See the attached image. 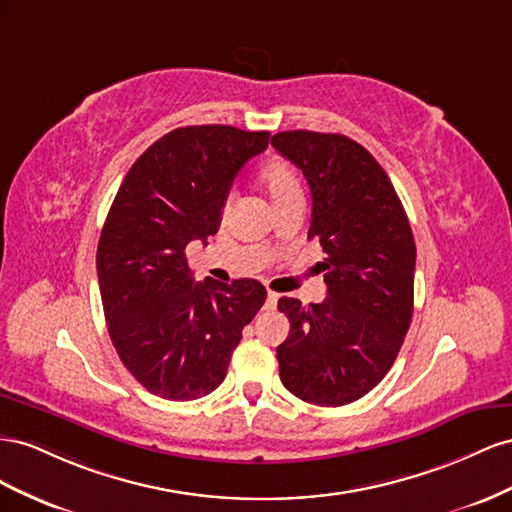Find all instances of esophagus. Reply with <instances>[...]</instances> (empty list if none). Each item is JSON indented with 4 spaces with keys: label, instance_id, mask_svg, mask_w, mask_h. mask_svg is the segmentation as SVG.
Listing matches in <instances>:
<instances>
[{
    "label": "esophagus",
    "instance_id": "34e87169",
    "mask_svg": "<svg viewBox=\"0 0 512 512\" xmlns=\"http://www.w3.org/2000/svg\"><path fill=\"white\" fill-rule=\"evenodd\" d=\"M276 302H279V294H274V291H268V298H266V309H274Z\"/></svg>",
    "mask_w": 512,
    "mask_h": 512
}]
</instances>
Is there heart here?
Listing matches in <instances>:
<instances>
[{
    "label": "heart",
    "instance_id": "obj_1",
    "mask_svg": "<svg viewBox=\"0 0 512 512\" xmlns=\"http://www.w3.org/2000/svg\"><path fill=\"white\" fill-rule=\"evenodd\" d=\"M259 180L264 184L266 193L270 195L274 208L281 206V203L302 197V186L298 180V173L294 167L283 163V160H274V163L266 165L259 173Z\"/></svg>",
    "mask_w": 512,
    "mask_h": 512
}]
</instances>
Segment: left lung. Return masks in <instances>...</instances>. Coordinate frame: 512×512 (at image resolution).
Wrapping results in <instances>:
<instances>
[{
	"mask_svg": "<svg viewBox=\"0 0 512 512\" xmlns=\"http://www.w3.org/2000/svg\"><path fill=\"white\" fill-rule=\"evenodd\" d=\"M311 186L309 240L317 238L328 298L283 296L289 337L276 347L283 386L298 399L339 407L390 371L414 313L416 244L382 165L345 135L287 130L272 137Z\"/></svg>",
	"mask_w": 512,
	"mask_h": 512,
	"instance_id": "8db88e82",
	"label": "left lung"
}]
</instances>
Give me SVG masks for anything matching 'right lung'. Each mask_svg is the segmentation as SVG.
<instances>
[{
    "label": "right lung",
    "instance_id": "obj_1",
    "mask_svg": "<svg viewBox=\"0 0 512 512\" xmlns=\"http://www.w3.org/2000/svg\"><path fill=\"white\" fill-rule=\"evenodd\" d=\"M270 133L175 128L145 150L115 195L96 270L111 343L156 397L193 401L223 384L242 328L266 302L255 279L195 283L186 246L221 225L229 188Z\"/></svg>",
    "mask_w": 512,
    "mask_h": 512
}]
</instances>
